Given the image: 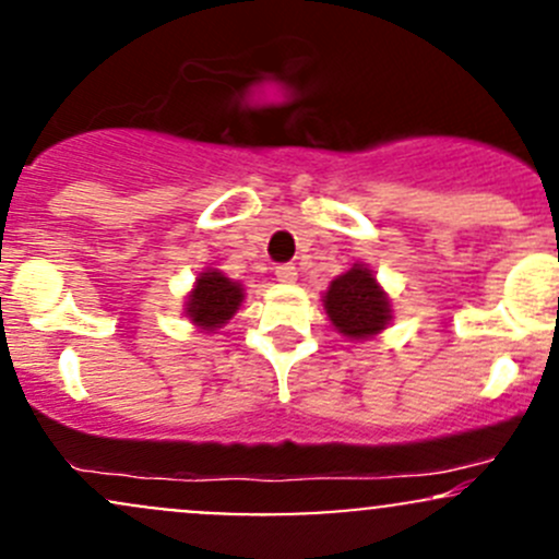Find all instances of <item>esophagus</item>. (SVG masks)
Returning a JSON list of instances; mask_svg holds the SVG:
<instances>
[{
	"label": "esophagus",
	"mask_w": 559,
	"mask_h": 559,
	"mask_svg": "<svg viewBox=\"0 0 559 559\" xmlns=\"http://www.w3.org/2000/svg\"><path fill=\"white\" fill-rule=\"evenodd\" d=\"M275 278H278L281 284H295L297 267L295 264H281V267H275Z\"/></svg>",
	"instance_id": "obj_1"
}]
</instances>
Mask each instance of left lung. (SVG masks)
Listing matches in <instances>:
<instances>
[{
	"label": "left lung",
	"instance_id": "8db88e82",
	"mask_svg": "<svg viewBox=\"0 0 559 559\" xmlns=\"http://www.w3.org/2000/svg\"><path fill=\"white\" fill-rule=\"evenodd\" d=\"M330 324L348 341H368L392 324V300L365 262H354L321 295Z\"/></svg>",
	"mask_w": 559,
	"mask_h": 559
}]
</instances>
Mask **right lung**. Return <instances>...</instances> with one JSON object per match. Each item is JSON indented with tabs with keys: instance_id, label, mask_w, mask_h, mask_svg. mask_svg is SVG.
Instances as JSON below:
<instances>
[{
	"instance_id": "right-lung-1",
	"label": "right lung",
	"mask_w": 559,
	"mask_h": 559,
	"mask_svg": "<svg viewBox=\"0 0 559 559\" xmlns=\"http://www.w3.org/2000/svg\"><path fill=\"white\" fill-rule=\"evenodd\" d=\"M243 300V284L227 278L222 270L207 267L197 275L194 286H191V292L186 295L183 313L197 330L213 332L218 330V326L229 324V319L240 311Z\"/></svg>"
}]
</instances>
